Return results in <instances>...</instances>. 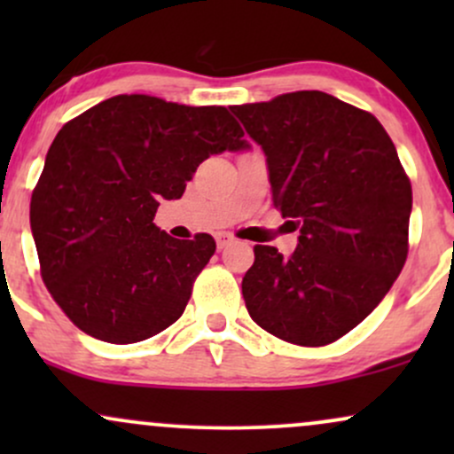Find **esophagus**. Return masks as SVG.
Instances as JSON below:
<instances>
[{
	"label": "esophagus",
	"mask_w": 454,
	"mask_h": 454,
	"mask_svg": "<svg viewBox=\"0 0 454 454\" xmlns=\"http://www.w3.org/2000/svg\"><path fill=\"white\" fill-rule=\"evenodd\" d=\"M215 241H217V249H223L226 245H231L234 241V237H232V234H228V232H220L215 237Z\"/></svg>",
	"instance_id": "obj_1"
}]
</instances>
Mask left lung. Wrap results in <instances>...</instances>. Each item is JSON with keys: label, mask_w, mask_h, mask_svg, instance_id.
Returning a JSON list of instances; mask_svg holds the SVG:
<instances>
[{"label": "left lung", "mask_w": 454, "mask_h": 454, "mask_svg": "<svg viewBox=\"0 0 454 454\" xmlns=\"http://www.w3.org/2000/svg\"><path fill=\"white\" fill-rule=\"evenodd\" d=\"M267 155L273 202L299 228L284 256L254 247L249 316L296 346H326L372 314L408 258L411 185L372 113L325 91L231 106Z\"/></svg>", "instance_id": "8db88e82"}]
</instances>
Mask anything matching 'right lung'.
Here are the masks:
<instances>
[{
  "instance_id": "obj_1",
  "label": "right lung",
  "mask_w": 454,
  "mask_h": 454,
  "mask_svg": "<svg viewBox=\"0 0 454 454\" xmlns=\"http://www.w3.org/2000/svg\"><path fill=\"white\" fill-rule=\"evenodd\" d=\"M247 147L228 108L140 93L108 98L57 132L29 222L46 288L82 333L137 343L179 320L215 241L173 239L155 211L184 196L207 158Z\"/></svg>"
}]
</instances>
